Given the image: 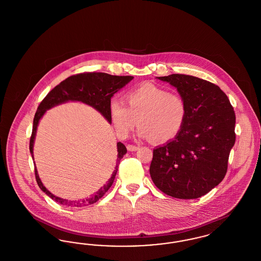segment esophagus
<instances>
[{
    "label": "esophagus",
    "mask_w": 261,
    "mask_h": 261,
    "mask_svg": "<svg viewBox=\"0 0 261 261\" xmlns=\"http://www.w3.org/2000/svg\"><path fill=\"white\" fill-rule=\"evenodd\" d=\"M138 149H139V147L134 146V145H127V149H128L129 151H136Z\"/></svg>",
    "instance_id": "obj_1"
}]
</instances>
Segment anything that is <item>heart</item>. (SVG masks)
Here are the masks:
<instances>
[{"mask_svg":"<svg viewBox=\"0 0 261 261\" xmlns=\"http://www.w3.org/2000/svg\"><path fill=\"white\" fill-rule=\"evenodd\" d=\"M125 98L128 107L118 99L110 102L112 124L120 136L128 135L139 122L140 136L166 143L178 136L186 123V100L165 88L146 83L129 91Z\"/></svg>","mask_w":261,"mask_h":261,"instance_id":"1","label":"heart"}]
</instances>
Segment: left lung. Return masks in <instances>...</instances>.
Instances as JSON below:
<instances>
[{
	"label": "left lung",
	"mask_w": 261,
	"mask_h": 261,
	"mask_svg": "<svg viewBox=\"0 0 261 261\" xmlns=\"http://www.w3.org/2000/svg\"><path fill=\"white\" fill-rule=\"evenodd\" d=\"M177 88L188 106L180 134L153 149L149 166L152 182L176 199H198L225 177L236 134V115L223 91L195 76L159 77Z\"/></svg>",
	"instance_id": "obj_1"
}]
</instances>
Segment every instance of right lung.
<instances>
[{"label":"right lung","instance_id":"add662e5","mask_svg":"<svg viewBox=\"0 0 261 261\" xmlns=\"http://www.w3.org/2000/svg\"><path fill=\"white\" fill-rule=\"evenodd\" d=\"M133 78V76H116L103 72H83L69 76L68 78L63 80L58 86H56L49 92V94L44 98L38 107L37 112L35 113L33 120L32 134L30 137L29 144V149L31 154L33 155V144L39 120L47 110L67 100H79L99 111L107 118L109 122H112L110 116L111 99L119 89L124 87L125 85L129 83ZM117 163L111 179L90 199H82L78 201H68L66 199H61L59 197L54 196L42 184L37 173V169L35 168V177L38 186L50 198L55 199L57 202H60L61 204L74 207H82L89 204H93L97 202L112 186L117 173L118 163L127 152L126 147L120 142L117 143Z\"/></svg>","mask_w":261,"mask_h":261}]
</instances>
